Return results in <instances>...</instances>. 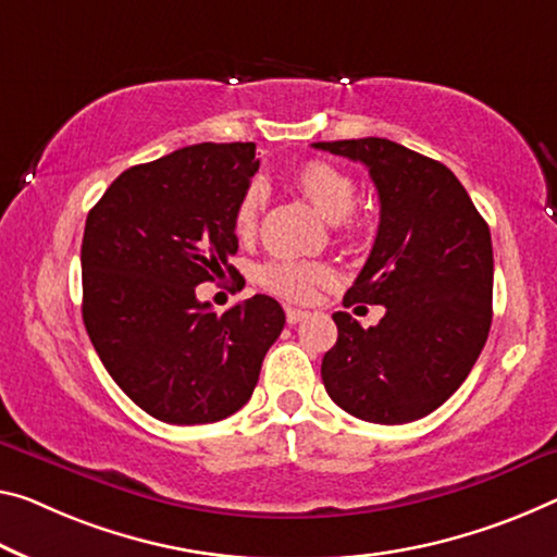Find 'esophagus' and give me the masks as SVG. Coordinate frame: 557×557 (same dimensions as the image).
I'll return each mask as SVG.
<instances>
[{
    "label": "esophagus",
    "mask_w": 557,
    "mask_h": 557,
    "mask_svg": "<svg viewBox=\"0 0 557 557\" xmlns=\"http://www.w3.org/2000/svg\"><path fill=\"white\" fill-rule=\"evenodd\" d=\"M308 319V311H301V308H286V321L294 326V323H301Z\"/></svg>",
    "instance_id": "34e87169"
}]
</instances>
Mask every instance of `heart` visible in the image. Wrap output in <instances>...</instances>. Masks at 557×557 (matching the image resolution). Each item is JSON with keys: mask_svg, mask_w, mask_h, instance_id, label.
I'll use <instances>...</instances> for the list:
<instances>
[{"mask_svg": "<svg viewBox=\"0 0 557 557\" xmlns=\"http://www.w3.org/2000/svg\"><path fill=\"white\" fill-rule=\"evenodd\" d=\"M296 189L304 199L321 213L331 224L346 221L356 201V184L346 171L326 164V161H306L294 174ZM267 211V189L263 184L253 182L244 189L234 209V231L238 238H253L259 231L261 216ZM331 278V269L326 263L296 261V259H276L263 263L259 271V281L271 294L288 301H308L313 290Z\"/></svg>", "mask_w": 557, "mask_h": 557, "instance_id": "b5f03b06", "label": "heart"}]
</instances>
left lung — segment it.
<instances>
[{
  "label": "left lung",
  "instance_id": "1",
  "mask_svg": "<svg viewBox=\"0 0 557 557\" xmlns=\"http://www.w3.org/2000/svg\"><path fill=\"white\" fill-rule=\"evenodd\" d=\"M313 149L361 161L381 201L371 256L344 306H386L363 329L333 313L338 341L321 363L333 404L368 423L418 421L460 388L493 321L491 228L441 161L396 141H319Z\"/></svg>",
  "mask_w": 557,
  "mask_h": 557
}]
</instances>
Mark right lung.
I'll list each match as a JSON object with an SVG mask.
<instances>
[{"instance_id": "right-lung-1", "label": "right lung", "mask_w": 557, "mask_h": 557, "mask_svg": "<svg viewBox=\"0 0 557 557\" xmlns=\"http://www.w3.org/2000/svg\"><path fill=\"white\" fill-rule=\"evenodd\" d=\"M256 144H196L126 169L89 211L82 315L116 386L174 425L216 423L251 398L286 315L256 294L226 313L196 286L236 273L234 209Z\"/></svg>"}]
</instances>
